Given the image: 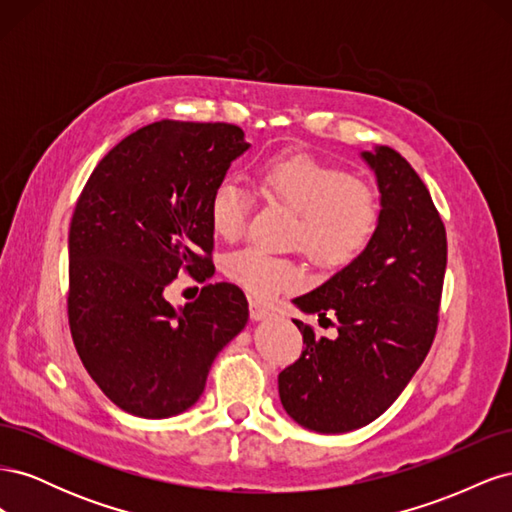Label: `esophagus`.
Instances as JSON below:
<instances>
[{
  "label": "esophagus",
  "mask_w": 512,
  "mask_h": 512,
  "mask_svg": "<svg viewBox=\"0 0 512 512\" xmlns=\"http://www.w3.org/2000/svg\"><path fill=\"white\" fill-rule=\"evenodd\" d=\"M271 316V309L267 305H262L260 301H250V318L252 320H265Z\"/></svg>",
  "instance_id": "34e87169"
}]
</instances>
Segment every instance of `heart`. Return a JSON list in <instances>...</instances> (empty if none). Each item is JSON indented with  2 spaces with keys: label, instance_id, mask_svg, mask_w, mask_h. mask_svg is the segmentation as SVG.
<instances>
[{
  "label": "heart",
  "instance_id": "heart-1",
  "mask_svg": "<svg viewBox=\"0 0 512 512\" xmlns=\"http://www.w3.org/2000/svg\"><path fill=\"white\" fill-rule=\"evenodd\" d=\"M258 181L269 196L297 211L290 241L303 247L322 269H342L359 258L376 237L380 205L374 190L344 168L307 153L275 156L262 162ZM252 196L243 185L224 177L209 198V220L224 239H237L250 220ZM226 275L258 299H271L299 288L305 271L297 260L273 256L256 245L226 258Z\"/></svg>",
  "mask_w": 512,
  "mask_h": 512
}]
</instances>
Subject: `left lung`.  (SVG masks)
Returning a JSON list of instances; mask_svg holds the SVG:
<instances>
[{
  "instance_id": "obj_1",
  "label": "left lung",
  "mask_w": 512,
  "mask_h": 512,
  "mask_svg": "<svg viewBox=\"0 0 512 512\" xmlns=\"http://www.w3.org/2000/svg\"><path fill=\"white\" fill-rule=\"evenodd\" d=\"M380 190V224L367 250L329 282L294 299L305 314L337 318V339L294 320L303 352L280 376L284 410L318 433L369 425L421 367L438 331L446 230L414 173L391 147L365 151Z\"/></svg>"
}]
</instances>
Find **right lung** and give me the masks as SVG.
<instances>
[{"label":"right lung","instance_id":"add662e5","mask_svg":"<svg viewBox=\"0 0 512 512\" xmlns=\"http://www.w3.org/2000/svg\"><path fill=\"white\" fill-rule=\"evenodd\" d=\"M232 123L162 119L115 145L70 222L68 322L89 376L115 406L168 418L203 395L211 363L247 322L239 286L207 284L173 307L179 273L213 275L209 198L250 147Z\"/></svg>","mask_w":512,"mask_h":512}]
</instances>
